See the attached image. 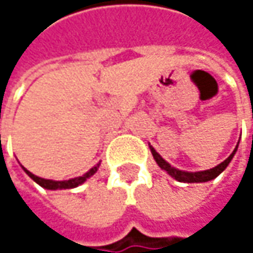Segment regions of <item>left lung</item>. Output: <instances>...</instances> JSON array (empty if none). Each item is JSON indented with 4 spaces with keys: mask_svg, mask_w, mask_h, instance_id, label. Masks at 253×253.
<instances>
[{
    "mask_svg": "<svg viewBox=\"0 0 253 253\" xmlns=\"http://www.w3.org/2000/svg\"><path fill=\"white\" fill-rule=\"evenodd\" d=\"M237 146H239V142H237L234 151L230 154V157H228L227 160H224L221 164L215 166L214 169H210V170H205V171H183V170H178L176 167H173L171 164H169L151 145H149V149H151V152L154 155L155 163L160 166V169L167 171L173 178H176L177 181H181V183H205V181L214 180L215 177L220 176L227 169V166L230 164V161L233 160V157H234V154L237 151Z\"/></svg>",
    "mask_w": 253,
    "mask_h": 253,
    "instance_id": "left-lung-1",
    "label": "left lung"
}]
</instances>
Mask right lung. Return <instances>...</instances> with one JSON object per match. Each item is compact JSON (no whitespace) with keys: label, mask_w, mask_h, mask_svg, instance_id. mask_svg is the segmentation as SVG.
Listing matches in <instances>:
<instances>
[{"label":"right lung","mask_w":253,"mask_h":253,"mask_svg":"<svg viewBox=\"0 0 253 253\" xmlns=\"http://www.w3.org/2000/svg\"><path fill=\"white\" fill-rule=\"evenodd\" d=\"M99 164L98 163L96 166H93L87 173H84L83 176L75 177V178H70V180H49V178H42V177L35 176L33 173H30L29 170H26L25 167L22 166V169L25 170V173L27 176L30 177L33 181H36L39 186H42L43 189H48V190H61V189H75L77 186H80L82 183H84L89 177H92L99 169Z\"/></svg>","instance_id":"1"}]
</instances>
